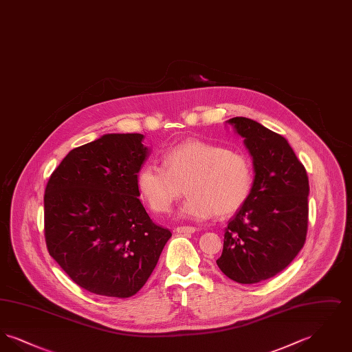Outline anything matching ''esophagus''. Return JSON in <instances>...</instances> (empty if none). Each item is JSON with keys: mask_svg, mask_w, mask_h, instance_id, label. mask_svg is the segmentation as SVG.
<instances>
[{"mask_svg": "<svg viewBox=\"0 0 352 352\" xmlns=\"http://www.w3.org/2000/svg\"><path fill=\"white\" fill-rule=\"evenodd\" d=\"M175 231L178 234H194L197 231L195 227H190V226H182V227H177Z\"/></svg>", "mask_w": 352, "mask_h": 352, "instance_id": "1", "label": "esophagus"}]
</instances>
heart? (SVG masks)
I'll return each instance as SVG.
<instances>
[{
  "label": "heart",
  "mask_w": 352,
  "mask_h": 352,
  "mask_svg": "<svg viewBox=\"0 0 352 352\" xmlns=\"http://www.w3.org/2000/svg\"><path fill=\"white\" fill-rule=\"evenodd\" d=\"M253 166L245 151L201 140H187L170 148L164 166L148 162L137 173V188L153 212H168L184 192V218L228 217L248 201Z\"/></svg>",
  "instance_id": "b5f03b06"
}]
</instances>
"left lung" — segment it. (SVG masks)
I'll return each mask as SVG.
<instances>
[{
    "label": "left lung",
    "mask_w": 352,
    "mask_h": 352,
    "mask_svg": "<svg viewBox=\"0 0 352 352\" xmlns=\"http://www.w3.org/2000/svg\"><path fill=\"white\" fill-rule=\"evenodd\" d=\"M253 160L251 195L224 230L220 270L257 284L284 270L301 251L309 220L306 168L283 135L247 118H230Z\"/></svg>",
    "instance_id": "obj_1"
}]
</instances>
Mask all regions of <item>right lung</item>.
<instances>
[{
	"label": "right lung",
	"mask_w": 352,
	"mask_h": 352,
	"mask_svg": "<svg viewBox=\"0 0 352 352\" xmlns=\"http://www.w3.org/2000/svg\"><path fill=\"white\" fill-rule=\"evenodd\" d=\"M142 140L104 134L72 149L45 190L51 257L75 284L99 296H134L171 237L138 199L137 173L149 154Z\"/></svg>",
	"instance_id": "add662e5"
}]
</instances>
